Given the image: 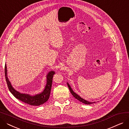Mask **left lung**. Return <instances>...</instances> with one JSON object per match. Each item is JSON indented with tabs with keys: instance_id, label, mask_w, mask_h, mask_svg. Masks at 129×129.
<instances>
[{
	"instance_id": "8db88e82",
	"label": "left lung",
	"mask_w": 129,
	"mask_h": 129,
	"mask_svg": "<svg viewBox=\"0 0 129 129\" xmlns=\"http://www.w3.org/2000/svg\"><path fill=\"white\" fill-rule=\"evenodd\" d=\"M67 85H68V87H69V89H70V91H71V92L72 95H73L74 97H75L76 99H77V100H78L79 101H80V102H82V103H84V104H86V105H90V104H93V103H94H94L89 102V101H87V100H86L83 99L82 98H81L78 95V94H77V93H76L75 92H74V91L72 90V88L71 87V86H70V85L69 84V83H67Z\"/></svg>"
}]
</instances>
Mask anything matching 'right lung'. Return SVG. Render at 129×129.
<instances>
[{
    "label": "right lung",
    "mask_w": 129,
    "mask_h": 129,
    "mask_svg": "<svg viewBox=\"0 0 129 129\" xmlns=\"http://www.w3.org/2000/svg\"><path fill=\"white\" fill-rule=\"evenodd\" d=\"M5 74L6 80L9 91L17 99L24 103L35 106L41 105L48 100L51 93L53 75L55 74L54 71H51L47 74L46 76V84L43 92L36 94L35 96H31L29 94L21 93L13 88L7 77V70L6 64L5 66Z\"/></svg>",
    "instance_id": "obj_1"
}]
</instances>
